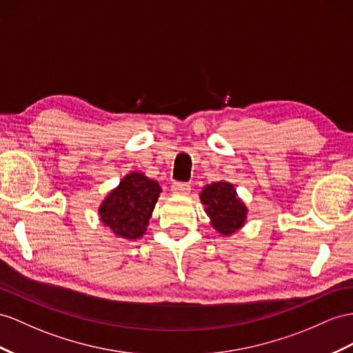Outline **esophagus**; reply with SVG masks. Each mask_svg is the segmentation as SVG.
I'll return each instance as SVG.
<instances>
[{
  "mask_svg": "<svg viewBox=\"0 0 353 353\" xmlns=\"http://www.w3.org/2000/svg\"><path fill=\"white\" fill-rule=\"evenodd\" d=\"M171 191H173L174 195H188L191 192V185L176 182L173 183V186H171Z\"/></svg>",
  "mask_w": 353,
  "mask_h": 353,
  "instance_id": "1",
  "label": "esophagus"
}]
</instances>
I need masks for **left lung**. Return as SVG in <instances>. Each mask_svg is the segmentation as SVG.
<instances>
[{"label": "left lung", "mask_w": 353, "mask_h": 353, "mask_svg": "<svg viewBox=\"0 0 353 353\" xmlns=\"http://www.w3.org/2000/svg\"><path fill=\"white\" fill-rule=\"evenodd\" d=\"M210 225L225 237L232 236L245 227L248 219V207L243 203L236 188L230 182H214L205 185L200 194Z\"/></svg>", "instance_id": "left-lung-1"}]
</instances>
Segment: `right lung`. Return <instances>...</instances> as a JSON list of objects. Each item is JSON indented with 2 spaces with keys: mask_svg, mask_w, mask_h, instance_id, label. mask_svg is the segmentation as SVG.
<instances>
[{
  "mask_svg": "<svg viewBox=\"0 0 353 353\" xmlns=\"http://www.w3.org/2000/svg\"><path fill=\"white\" fill-rule=\"evenodd\" d=\"M161 191L157 180L144 176L141 171H132L107 194L98 209L99 221L116 237L131 241L141 239Z\"/></svg>",
  "mask_w": 353,
  "mask_h": 353,
  "instance_id": "right-lung-1",
  "label": "right lung"
}]
</instances>
